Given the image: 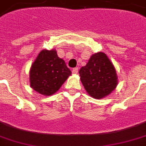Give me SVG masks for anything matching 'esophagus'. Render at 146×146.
I'll return each instance as SVG.
<instances>
[{"label":"esophagus","instance_id":"34e87169","mask_svg":"<svg viewBox=\"0 0 146 146\" xmlns=\"http://www.w3.org/2000/svg\"><path fill=\"white\" fill-rule=\"evenodd\" d=\"M78 68H74V69H73V70H72V73H73V74H77L78 73Z\"/></svg>","mask_w":146,"mask_h":146}]
</instances>
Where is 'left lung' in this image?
Wrapping results in <instances>:
<instances>
[{
  "instance_id": "1",
  "label": "left lung",
  "mask_w": 146,
  "mask_h": 146,
  "mask_svg": "<svg viewBox=\"0 0 146 146\" xmlns=\"http://www.w3.org/2000/svg\"><path fill=\"white\" fill-rule=\"evenodd\" d=\"M79 74L88 94L97 100L111 94L118 84L115 68L103 52L91 56L86 66L81 67Z\"/></svg>"
}]
</instances>
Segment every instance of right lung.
Here are the masks:
<instances>
[{"instance_id":"1","label":"right lung","mask_w":146,"mask_h":146,"mask_svg":"<svg viewBox=\"0 0 146 146\" xmlns=\"http://www.w3.org/2000/svg\"><path fill=\"white\" fill-rule=\"evenodd\" d=\"M71 74L55 49L42 50L31 66L30 86L39 94L49 96L57 92Z\"/></svg>"}]
</instances>
